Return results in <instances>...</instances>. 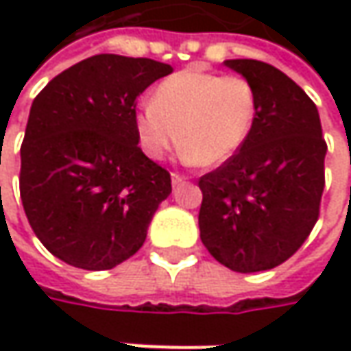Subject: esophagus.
<instances>
[{"mask_svg":"<svg viewBox=\"0 0 351 351\" xmlns=\"http://www.w3.org/2000/svg\"><path fill=\"white\" fill-rule=\"evenodd\" d=\"M183 182H185L183 176H180V173H171V183H173V185H180V183Z\"/></svg>","mask_w":351,"mask_h":351,"instance_id":"esophagus-1","label":"esophagus"}]
</instances>
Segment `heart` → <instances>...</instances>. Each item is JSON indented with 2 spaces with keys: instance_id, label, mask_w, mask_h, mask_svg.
<instances>
[{
  "instance_id": "1",
  "label": "heart",
  "mask_w": 351,
  "mask_h": 351,
  "mask_svg": "<svg viewBox=\"0 0 351 351\" xmlns=\"http://www.w3.org/2000/svg\"><path fill=\"white\" fill-rule=\"evenodd\" d=\"M256 115L258 93L246 77L187 68L158 84L134 128L150 160H162L180 141L183 160L213 168L242 148Z\"/></svg>"
}]
</instances>
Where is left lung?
<instances>
[{"label": "left lung", "mask_w": 351, "mask_h": 351, "mask_svg": "<svg viewBox=\"0 0 351 351\" xmlns=\"http://www.w3.org/2000/svg\"><path fill=\"white\" fill-rule=\"evenodd\" d=\"M258 93L242 148L199 180L201 242L238 274L271 269L301 248L318 219L324 156L317 105L289 75L260 60H224Z\"/></svg>", "instance_id": "8db88e82"}]
</instances>
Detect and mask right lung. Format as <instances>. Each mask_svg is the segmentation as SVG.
Instances as JSON below:
<instances>
[{"label":"right lung","mask_w":351,"mask_h":351,"mask_svg":"<svg viewBox=\"0 0 351 351\" xmlns=\"http://www.w3.org/2000/svg\"><path fill=\"white\" fill-rule=\"evenodd\" d=\"M171 66L97 54L34 97L21 146V201L36 238L74 267L111 269L136 254L171 180L138 148L136 99Z\"/></svg>","instance_id":"obj_1"}]
</instances>
